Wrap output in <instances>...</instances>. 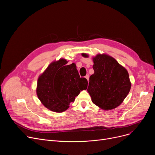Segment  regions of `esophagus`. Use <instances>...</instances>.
<instances>
[{
	"label": "esophagus",
	"instance_id": "1",
	"mask_svg": "<svg viewBox=\"0 0 155 155\" xmlns=\"http://www.w3.org/2000/svg\"><path fill=\"white\" fill-rule=\"evenodd\" d=\"M89 77H90V76H89V75H88V74L85 76V78L87 80V81H89Z\"/></svg>",
	"mask_w": 155,
	"mask_h": 155
}]
</instances>
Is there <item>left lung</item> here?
Segmentation results:
<instances>
[{"label": "left lung", "mask_w": 155, "mask_h": 155, "mask_svg": "<svg viewBox=\"0 0 155 155\" xmlns=\"http://www.w3.org/2000/svg\"><path fill=\"white\" fill-rule=\"evenodd\" d=\"M82 56L89 55L83 53ZM94 74L90 77L87 92L94 104L105 110L119 107L129 94L131 83L127 69L105 54L93 57Z\"/></svg>", "instance_id": "1"}]
</instances>
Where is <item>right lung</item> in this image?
I'll list each match as a JSON object with an SVG mask.
<instances>
[{"label": "right lung", "instance_id": "right-lung-1", "mask_svg": "<svg viewBox=\"0 0 155 155\" xmlns=\"http://www.w3.org/2000/svg\"><path fill=\"white\" fill-rule=\"evenodd\" d=\"M68 63L63 58L51 62L38 79L37 97L52 112L65 111L80 91L87 89V81L80 78L76 64Z\"/></svg>", "mask_w": 155, "mask_h": 155}]
</instances>
